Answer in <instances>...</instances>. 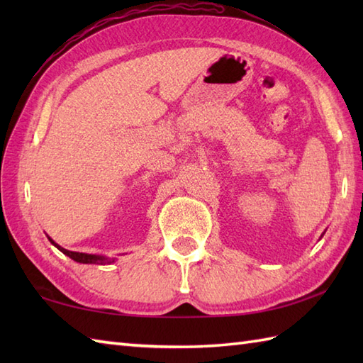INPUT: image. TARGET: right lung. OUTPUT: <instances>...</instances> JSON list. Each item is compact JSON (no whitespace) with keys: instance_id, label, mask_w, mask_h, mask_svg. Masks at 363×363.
Returning <instances> with one entry per match:
<instances>
[{"instance_id":"right-lung-1","label":"right lung","mask_w":363,"mask_h":363,"mask_svg":"<svg viewBox=\"0 0 363 363\" xmlns=\"http://www.w3.org/2000/svg\"><path fill=\"white\" fill-rule=\"evenodd\" d=\"M50 238V237H48ZM50 242L56 246V248L59 251H62L65 256H68L70 259L79 262V264H101V265H106V264H112V262H115V259H111V257H106V256H98V254H87V252H74V251H68L65 248H62V246H59L56 242L52 240V238H50Z\"/></svg>"}]
</instances>
